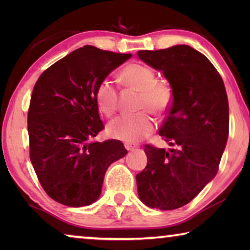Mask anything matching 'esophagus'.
<instances>
[{
    "instance_id": "1",
    "label": "esophagus",
    "mask_w": 250,
    "mask_h": 250,
    "mask_svg": "<svg viewBox=\"0 0 250 250\" xmlns=\"http://www.w3.org/2000/svg\"><path fill=\"white\" fill-rule=\"evenodd\" d=\"M125 148L126 150H134L135 148H138V146L136 145H132V143H125Z\"/></svg>"
}]
</instances>
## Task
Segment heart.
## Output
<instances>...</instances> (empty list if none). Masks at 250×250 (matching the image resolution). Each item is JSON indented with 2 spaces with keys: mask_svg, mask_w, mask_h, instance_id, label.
<instances>
[{
  "mask_svg": "<svg viewBox=\"0 0 250 250\" xmlns=\"http://www.w3.org/2000/svg\"><path fill=\"white\" fill-rule=\"evenodd\" d=\"M122 80L129 87L140 91L139 109H149L162 115L169 108L172 91L164 82L157 81L156 71L142 63H131L123 69ZM97 105L102 114L112 116L118 109V91L115 82L104 78L94 91ZM155 122L148 110L123 114L109 123L108 133L112 138L125 142H138L151 134Z\"/></svg>",
  "mask_w": 250,
  "mask_h": 250,
  "instance_id": "1",
  "label": "heart"
}]
</instances>
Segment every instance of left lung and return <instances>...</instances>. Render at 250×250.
<instances>
[{
	"label": "left lung",
	"instance_id": "1",
	"mask_svg": "<svg viewBox=\"0 0 250 250\" xmlns=\"http://www.w3.org/2000/svg\"><path fill=\"white\" fill-rule=\"evenodd\" d=\"M172 87L168 115L159 128L173 149L146 145V168L136 175L148 207L172 210L190 203L216 175L229 135V101L216 68L189 45L139 51Z\"/></svg>",
	"mask_w": 250,
	"mask_h": 250
}]
</instances>
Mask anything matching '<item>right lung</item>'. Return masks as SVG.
<instances>
[{
  "label": "right lung",
  "instance_id": "1",
  "mask_svg": "<svg viewBox=\"0 0 250 250\" xmlns=\"http://www.w3.org/2000/svg\"><path fill=\"white\" fill-rule=\"evenodd\" d=\"M132 54L85 45L47 68L28 109L29 157L47 196L68 207L100 197L111 163L127 153L118 140L91 142L104 129L94 91Z\"/></svg>",
  "mask_w": 250,
  "mask_h": 250
}]
</instances>
